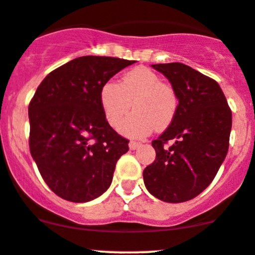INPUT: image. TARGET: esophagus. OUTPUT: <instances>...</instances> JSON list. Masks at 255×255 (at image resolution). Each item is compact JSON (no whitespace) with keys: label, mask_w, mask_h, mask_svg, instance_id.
Wrapping results in <instances>:
<instances>
[{"label":"esophagus","mask_w":255,"mask_h":255,"mask_svg":"<svg viewBox=\"0 0 255 255\" xmlns=\"http://www.w3.org/2000/svg\"><path fill=\"white\" fill-rule=\"evenodd\" d=\"M139 145H140V142H137V140H130V142H129L130 149H137Z\"/></svg>","instance_id":"esophagus-1"}]
</instances>
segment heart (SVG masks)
Masks as SVG:
<instances>
[{"mask_svg":"<svg viewBox=\"0 0 255 255\" xmlns=\"http://www.w3.org/2000/svg\"><path fill=\"white\" fill-rule=\"evenodd\" d=\"M100 103L107 122L118 127L130 110L134 112L122 125L123 133L142 137L153 128L163 130L173 122L179 98L170 83L147 67H137L122 76L118 83L108 81L101 87Z\"/></svg>","mask_w":255,"mask_h":255,"instance_id":"obj_1","label":"heart"}]
</instances>
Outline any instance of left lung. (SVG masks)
<instances>
[{"label":"left lung","mask_w":255,"mask_h":255,"mask_svg":"<svg viewBox=\"0 0 255 255\" xmlns=\"http://www.w3.org/2000/svg\"><path fill=\"white\" fill-rule=\"evenodd\" d=\"M175 88L177 115L152 140L155 159L143 170L149 193L180 203L202 193L216 177L229 148L232 111L213 78L179 62L152 65Z\"/></svg>","instance_id":"left-lung-1"}]
</instances>
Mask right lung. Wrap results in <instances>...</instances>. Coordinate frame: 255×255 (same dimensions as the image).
<instances>
[{
  "label": "right lung",
  "instance_id": "right-lung-1",
  "mask_svg": "<svg viewBox=\"0 0 255 255\" xmlns=\"http://www.w3.org/2000/svg\"><path fill=\"white\" fill-rule=\"evenodd\" d=\"M134 61L83 56L44 77L28 106L29 150L49 189L83 203L105 193L127 138L105 117L101 87Z\"/></svg>",
  "mask_w": 255,
  "mask_h": 255
}]
</instances>
